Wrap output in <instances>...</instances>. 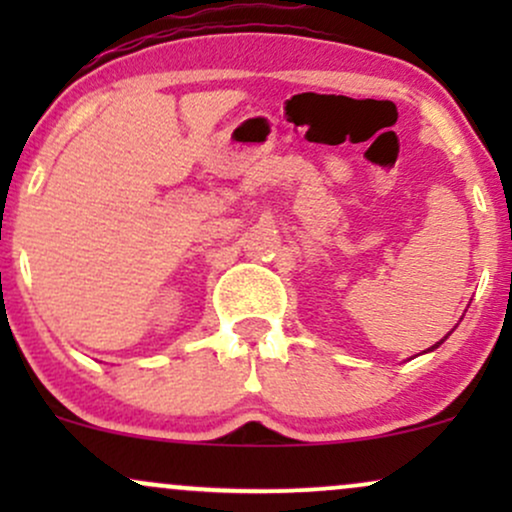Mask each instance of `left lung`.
<instances>
[{
  "label": "left lung",
  "mask_w": 512,
  "mask_h": 512,
  "mask_svg": "<svg viewBox=\"0 0 512 512\" xmlns=\"http://www.w3.org/2000/svg\"><path fill=\"white\" fill-rule=\"evenodd\" d=\"M443 342H445V337H443V339H440V342H438V344H433V346H431V349H428V351H433V349H438V346H440V344H443Z\"/></svg>",
  "instance_id": "obj_1"
}]
</instances>
